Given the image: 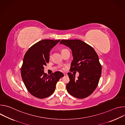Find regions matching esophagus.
Segmentation results:
<instances>
[{
    "instance_id": "esophagus-1",
    "label": "esophagus",
    "mask_w": 125,
    "mask_h": 125,
    "mask_svg": "<svg viewBox=\"0 0 125 125\" xmlns=\"http://www.w3.org/2000/svg\"><path fill=\"white\" fill-rule=\"evenodd\" d=\"M64 76H67V74H65V73H64Z\"/></svg>"
}]
</instances>
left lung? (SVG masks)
Segmentation results:
<instances>
[{
	"label": "left lung",
	"instance_id": "left-lung-1",
	"mask_svg": "<svg viewBox=\"0 0 125 125\" xmlns=\"http://www.w3.org/2000/svg\"><path fill=\"white\" fill-rule=\"evenodd\" d=\"M63 44L72 50L73 60L70 71H77L79 76L68 73L70 82L66 85L68 93L77 98L90 95L96 88L101 74V66L94 49L79 40H62Z\"/></svg>",
	"mask_w": 125,
	"mask_h": 125
}]
</instances>
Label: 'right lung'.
<instances>
[{
	"label": "right lung",
	"mask_w": 125,
	"mask_h": 125,
	"mask_svg": "<svg viewBox=\"0 0 125 125\" xmlns=\"http://www.w3.org/2000/svg\"><path fill=\"white\" fill-rule=\"evenodd\" d=\"M43 40L31 46L24 56L21 73L27 90L33 96L44 98L54 92L56 84L63 74L57 71L50 75L44 72L49 61V52L60 42Z\"/></svg>",
	"instance_id": "1"
}]
</instances>
